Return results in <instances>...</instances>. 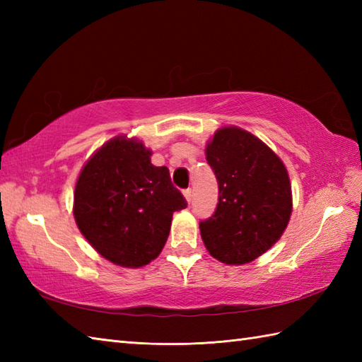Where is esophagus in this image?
I'll use <instances>...</instances> for the list:
<instances>
[{
    "mask_svg": "<svg viewBox=\"0 0 362 362\" xmlns=\"http://www.w3.org/2000/svg\"><path fill=\"white\" fill-rule=\"evenodd\" d=\"M183 196H185V199H187V202L189 204V202H191V197H193V191H191V189L188 188V189H185V191H183Z\"/></svg>",
    "mask_w": 362,
    "mask_h": 362,
    "instance_id": "obj_1",
    "label": "esophagus"
}]
</instances>
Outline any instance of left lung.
Returning a JSON list of instances; mask_svg holds the SVG:
<instances>
[{
	"label": "left lung",
	"instance_id": "8db88e82",
	"mask_svg": "<svg viewBox=\"0 0 362 362\" xmlns=\"http://www.w3.org/2000/svg\"><path fill=\"white\" fill-rule=\"evenodd\" d=\"M219 199L199 224L206 250L226 264H245L280 240L292 211L291 182L279 156L240 127H221L205 148Z\"/></svg>",
	"mask_w": 362,
	"mask_h": 362
}]
</instances>
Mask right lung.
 <instances>
[{
	"label": "right lung",
	"mask_w": 362,
	"mask_h": 362,
	"mask_svg": "<svg viewBox=\"0 0 362 362\" xmlns=\"http://www.w3.org/2000/svg\"><path fill=\"white\" fill-rule=\"evenodd\" d=\"M152 151L115 136L83 165L74 188V219L99 255L122 267L156 259L168 240L173 213L187 209L166 166L151 163Z\"/></svg>",
	"instance_id": "obj_1"
}]
</instances>
